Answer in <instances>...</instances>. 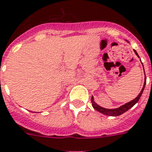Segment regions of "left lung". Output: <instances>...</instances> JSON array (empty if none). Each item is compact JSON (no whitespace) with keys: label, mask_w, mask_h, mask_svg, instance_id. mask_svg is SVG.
Wrapping results in <instances>:
<instances>
[{"label":"left lung","mask_w":152,"mask_h":152,"mask_svg":"<svg viewBox=\"0 0 152 152\" xmlns=\"http://www.w3.org/2000/svg\"><path fill=\"white\" fill-rule=\"evenodd\" d=\"M134 51H135V54L138 56L136 51L135 50ZM144 73H145V72H144ZM145 85H146V76H145V83H144V84H143V89L141 90L140 93L139 94V96H138L135 99H134L133 100L129 102V103H127V104H124V105H123V106L118 107V108H115V109H106V108H104V107H100V106H99V105H97V104L94 102V100H93V96H91V105H92V107H94L95 109L96 110V111H98V112H100V113H102V114L107 115H110V116H118V115H120L123 114V113H124L125 112H127V110L130 109L131 107H132L133 106H134V105H135L138 101H139V99H140V98L141 97V95H142V93H143V89H144V88H145Z\"/></svg>","instance_id":"8db88e82"}]
</instances>
